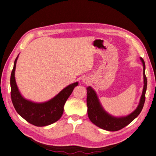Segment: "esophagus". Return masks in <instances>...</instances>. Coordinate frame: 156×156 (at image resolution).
I'll return each instance as SVG.
<instances>
[{
    "label": "esophagus",
    "mask_w": 156,
    "mask_h": 156,
    "mask_svg": "<svg viewBox=\"0 0 156 156\" xmlns=\"http://www.w3.org/2000/svg\"><path fill=\"white\" fill-rule=\"evenodd\" d=\"M89 80H89L87 77H85V78H83V82H84V83H87L89 82Z\"/></svg>",
    "instance_id": "1"
}]
</instances>
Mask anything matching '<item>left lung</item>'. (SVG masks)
Instances as JSON below:
<instances>
[{
	"label": "left lung",
	"instance_id": "8db88e82",
	"mask_svg": "<svg viewBox=\"0 0 156 156\" xmlns=\"http://www.w3.org/2000/svg\"><path fill=\"white\" fill-rule=\"evenodd\" d=\"M143 65L144 87L142 93L139 104L137 108L132 113L123 117H114L107 113L101 105L96 92L91 87L87 89V114L91 122L95 126L103 129L109 131H116L122 129L133 122L139 115L144 106L145 102V94L147 87V78L145 74V63L143 59L140 57Z\"/></svg>",
	"mask_w": 156,
	"mask_h": 156
}]
</instances>
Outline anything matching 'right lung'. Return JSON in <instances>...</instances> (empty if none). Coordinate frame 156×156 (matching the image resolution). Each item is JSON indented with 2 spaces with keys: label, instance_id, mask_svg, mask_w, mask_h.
Here are the masks:
<instances>
[{
  "label": "right lung",
  "instance_id": "right-lung-1",
  "mask_svg": "<svg viewBox=\"0 0 156 156\" xmlns=\"http://www.w3.org/2000/svg\"><path fill=\"white\" fill-rule=\"evenodd\" d=\"M18 56L19 55L14 61L10 77L11 98L16 112L27 122L37 127L46 126L55 123L63 115L66 101L74 88L78 86V82L70 84L51 99L44 103H34L26 99L21 95L15 79V70Z\"/></svg>",
  "mask_w": 156,
  "mask_h": 156
}]
</instances>
